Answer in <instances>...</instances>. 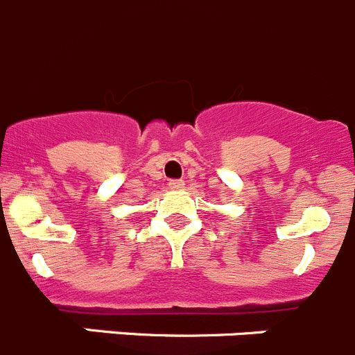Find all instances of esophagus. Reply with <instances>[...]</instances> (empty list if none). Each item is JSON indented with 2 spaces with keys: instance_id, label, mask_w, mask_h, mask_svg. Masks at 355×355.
Instances as JSON below:
<instances>
[{
  "instance_id": "obj_1",
  "label": "esophagus",
  "mask_w": 355,
  "mask_h": 355,
  "mask_svg": "<svg viewBox=\"0 0 355 355\" xmlns=\"http://www.w3.org/2000/svg\"><path fill=\"white\" fill-rule=\"evenodd\" d=\"M183 187H184L183 180H172L171 183H168V188H171V190H181Z\"/></svg>"
}]
</instances>
